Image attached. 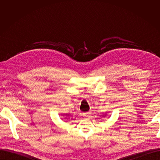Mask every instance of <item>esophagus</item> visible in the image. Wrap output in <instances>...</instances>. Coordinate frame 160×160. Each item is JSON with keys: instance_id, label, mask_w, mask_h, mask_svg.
<instances>
[{"instance_id": "1", "label": "esophagus", "mask_w": 160, "mask_h": 160, "mask_svg": "<svg viewBox=\"0 0 160 160\" xmlns=\"http://www.w3.org/2000/svg\"><path fill=\"white\" fill-rule=\"evenodd\" d=\"M83 115L84 116H86V117H89V116L91 115V111H88V112L83 113Z\"/></svg>"}]
</instances>
